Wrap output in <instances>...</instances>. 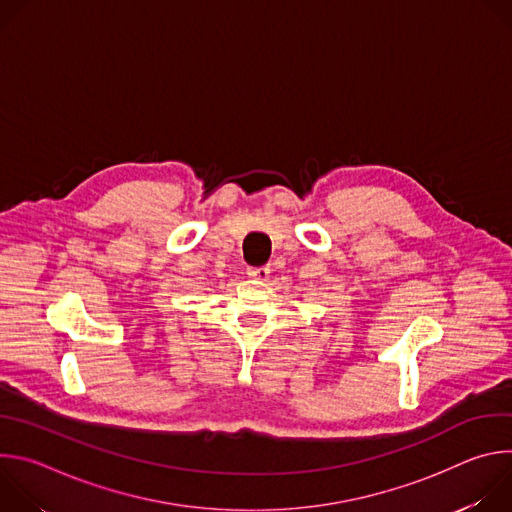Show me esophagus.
Instances as JSON below:
<instances>
[{"label": "esophagus", "instance_id": "esophagus-1", "mask_svg": "<svg viewBox=\"0 0 512 512\" xmlns=\"http://www.w3.org/2000/svg\"><path fill=\"white\" fill-rule=\"evenodd\" d=\"M247 273H249L253 279H257V281H265V279L269 277L271 269H269V267H249Z\"/></svg>", "mask_w": 512, "mask_h": 512}]
</instances>
